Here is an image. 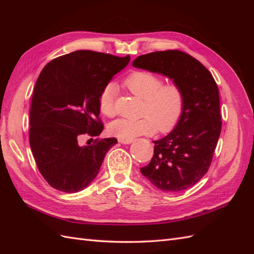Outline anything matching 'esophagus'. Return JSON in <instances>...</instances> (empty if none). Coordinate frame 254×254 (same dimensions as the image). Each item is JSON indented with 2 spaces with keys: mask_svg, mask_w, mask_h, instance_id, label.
<instances>
[{
  "mask_svg": "<svg viewBox=\"0 0 254 254\" xmlns=\"http://www.w3.org/2000/svg\"><path fill=\"white\" fill-rule=\"evenodd\" d=\"M119 142L122 144H131L133 142V140H120L119 139Z\"/></svg>",
  "mask_w": 254,
  "mask_h": 254,
  "instance_id": "34e87169",
  "label": "esophagus"
}]
</instances>
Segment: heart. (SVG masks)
<instances>
[{"instance_id":"heart-1","label":"heart","mask_w":254,"mask_h":254,"mask_svg":"<svg viewBox=\"0 0 254 254\" xmlns=\"http://www.w3.org/2000/svg\"><path fill=\"white\" fill-rule=\"evenodd\" d=\"M126 88L144 99L141 119H118L108 126L110 135L120 140H133L136 136L168 132L180 121L184 109V93L176 82L163 83L160 76L147 71H134L124 80ZM115 87L108 83L98 96V107L106 117L115 114Z\"/></svg>"}]
</instances>
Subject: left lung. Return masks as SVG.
Segmentation results:
<instances>
[{
	"mask_svg": "<svg viewBox=\"0 0 254 254\" xmlns=\"http://www.w3.org/2000/svg\"><path fill=\"white\" fill-rule=\"evenodd\" d=\"M132 65L167 76L184 93L180 121L170 134L153 141V156L142 175L165 191L195 186L209 171L221 131L216 81L200 61L178 50L145 54Z\"/></svg>",
	"mask_w": 254,
	"mask_h": 254,
	"instance_id": "1",
	"label": "left lung"
}]
</instances>
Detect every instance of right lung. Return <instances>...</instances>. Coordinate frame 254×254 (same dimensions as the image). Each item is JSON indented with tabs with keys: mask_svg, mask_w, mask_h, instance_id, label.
Masks as SVG:
<instances>
[{
	"mask_svg": "<svg viewBox=\"0 0 254 254\" xmlns=\"http://www.w3.org/2000/svg\"><path fill=\"white\" fill-rule=\"evenodd\" d=\"M130 57L75 51L43 67L35 84L29 111V144L43 178L54 189L76 193L95 179L115 137L79 146L82 134L104 129L98 96Z\"/></svg>",
	"mask_w": 254,
	"mask_h": 254,
	"instance_id": "right-lung-1",
	"label": "right lung"
}]
</instances>
